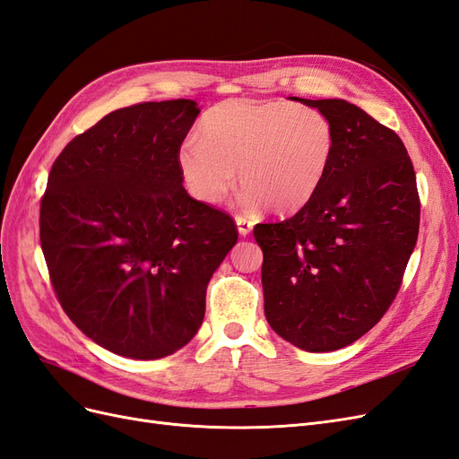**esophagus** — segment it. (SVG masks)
I'll list each match as a JSON object with an SVG mask.
<instances>
[{"label":"esophagus","instance_id":"1","mask_svg":"<svg viewBox=\"0 0 459 459\" xmlns=\"http://www.w3.org/2000/svg\"><path fill=\"white\" fill-rule=\"evenodd\" d=\"M235 224H238V231H239V235H243V238H247V235L253 231V221L243 218V216L235 218Z\"/></svg>","mask_w":459,"mask_h":459}]
</instances>
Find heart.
<instances>
[{
  "instance_id": "obj_1",
  "label": "heart",
  "mask_w": 459,
  "mask_h": 459,
  "mask_svg": "<svg viewBox=\"0 0 459 459\" xmlns=\"http://www.w3.org/2000/svg\"><path fill=\"white\" fill-rule=\"evenodd\" d=\"M335 149L331 120L314 107L230 100L208 108L199 140L178 147V170L191 197L218 206L238 182L247 208L297 212L322 187Z\"/></svg>"
}]
</instances>
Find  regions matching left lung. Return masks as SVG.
Returning <instances> with one entry per match:
<instances>
[{
    "instance_id": "left-lung-1",
    "label": "left lung",
    "mask_w": 459,
    "mask_h": 459,
    "mask_svg": "<svg viewBox=\"0 0 459 459\" xmlns=\"http://www.w3.org/2000/svg\"><path fill=\"white\" fill-rule=\"evenodd\" d=\"M331 120L322 187L289 220L258 224L264 314L307 352L358 341L391 307L420 231L413 164L400 137L344 100H300Z\"/></svg>"
}]
</instances>
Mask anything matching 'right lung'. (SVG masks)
Wrapping results in <instances>:
<instances>
[{
	"instance_id": "1",
	"label": "right lung",
	"mask_w": 459,
	"mask_h": 459,
	"mask_svg": "<svg viewBox=\"0 0 459 459\" xmlns=\"http://www.w3.org/2000/svg\"><path fill=\"white\" fill-rule=\"evenodd\" d=\"M201 108L191 100L118 108L76 135L48 178L39 241L73 324L118 356L186 346L206 285L238 243L231 216L189 197L178 170Z\"/></svg>"
}]
</instances>
